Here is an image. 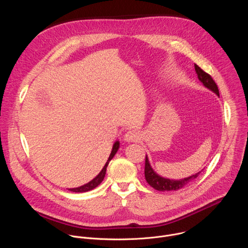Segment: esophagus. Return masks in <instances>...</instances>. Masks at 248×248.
Returning <instances> with one entry per match:
<instances>
[{
  "label": "esophagus",
  "mask_w": 248,
  "mask_h": 248,
  "mask_svg": "<svg viewBox=\"0 0 248 248\" xmlns=\"http://www.w3.org/2000/svg\"><path fill=\"white\" fill-rule=\"evenodd\" d=\"M139 133L134 131V130H129L124 134V139L126 141V142H136L140 138H139Z\"/></svg>",
  "instance_id": "34e87169"
}]
</instances>
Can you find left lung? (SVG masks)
I'll return each mask as SVG.
<instances>
[{
	"instance_id": "obj_1",
	"label": "left lung",
	"mask_w": 248,
	"mask_h": 248,
	"mask_svg": "<svg viewBox=\"0 0 248 248\" xmlns=\"http://www.w3.org/2000/svg\"><path fill=\"white\" fill-rule=\"evenodd\" d=\"M194 68H195V72L197 74V78L201 81V83L206 88H208L211 91H213L215 94L220 96L218 86L215 83V81L213 80V78H211V76L208 75L207 73H205L204 70H202L197 64H194ZM200 172L201 171H198L195 174H192V175L187 176V178H185V179H182V180H170V179H166V178H163V176L159 175L158 173H156L154 171V170L152 169V167H151V165L149 163L147 155H146V158H145L144 173H145L146 182L153 188H155L156 190H159V191H170V190L181 189L184 186H186V185L190 184L194 179H196Z\"/></svg>"
}]
</instances>
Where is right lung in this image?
Instances as JSON below:
<instances>
[{"label":"right lung","instance_id":"right-lung-1","mask_svg":"<svg viewBox=\"0 0 248 248\" xmlns=\"http://www.w3.org/2000/svg\"><path fill=\"white\" fill-rule=\"evenodd\" d=\"M119 148H120V142H119V141H116V142H115L114 145H113L112 152H111V154H110V156H109L107 162H106L104 168L102 169V170L95 176V178H94L91 182H89L88 184H86V185H84V186L76 187V188H69L68 190H69V191H73V192H86V191L92 190L93 188L97 187V186L103 182V180H104V178H105V174H106V170H107V167H108L110 161H111V160L113 159V157L116 155V153L118 152Z\"/></svg>","mask_w":248,"mask_h":248}]
</instances>
